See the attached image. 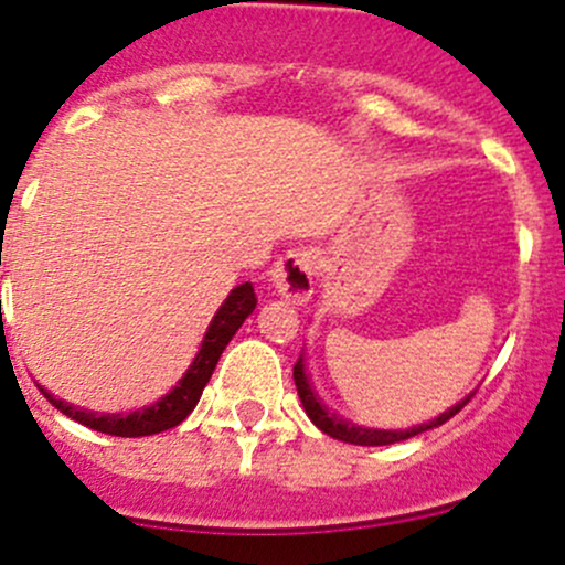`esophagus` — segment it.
<instances>
[{
	"label": "esophagus",
	"mask_w": 565,
	"mask_h": 565,
	"mask_svg": "<svg viewBox=\"0 0 565 565\" xmlns=\"http://www.w3.org/2000/svg\"><path fill=\"white\" fill-rule=\"evenodd\" d=\"M313 276H317V254L311 248H292L273 265L270 284L287 300L306 302L313 292Z\"/></svg>",
	"instance_id": "34e87169"
}]
</instances>
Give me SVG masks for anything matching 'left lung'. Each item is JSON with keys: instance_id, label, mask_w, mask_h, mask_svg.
<instances>
[{"instance_id": "8db88e82", "label": "left lung", "mask_w": 565, "mask_h": 565, "mask_svg": "<svg viewBox=\"0 0 565 565\" xmlns=\"http://www.w3.org/2000/svg\"><path fill=\"white\" fill-rule=\"evenodd\" d=\"M295 387H298V395H300V403L302 408H306L308 419H311L313 425L319 427L322 433H328V436L338 438V441H347V444H358V447H384V444H395V441H406V438L412 436H419V433L430 430V427H438L444 425L447 419H452L457 412H460L462 406H466L468 401L473 397V390L471 395L462 397L460 403H455L449 412H444L441 417L430 419V423L425 425H417V427H408V430H371V427H358V425H349L347 419H338L335 414H330L328 408L322 406V401L317 397V392L311 390V382H308V373H306V365H302V358L295 362Z\"/></svg>"}]
</instances>
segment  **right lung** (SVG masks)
<instances>
[{"instance_id":"obj_1","label":"right lung","mask_w":565,"mask_h":565,"mask_svg":"<svg viewBox=\"0 0 565 565\" xmlns=\"http://www.w3.org/2000/svg\"><path fill=\"white\" fill-rule=\"evenodd\" d=\"M254 308H257V295H254L252 284H237L233 292L227 295V300L222 302L216 317L211 319V324H207V332L203 343H200L198 358H194L192 365L186 367L181 382H178L162 401L153 403V406L138 408V412L129 414H94L88 412V408H75L73 403L58 401V397H53L51 392L43 387H40V392H43L58 412L67 414L70 419L92 427V430L97 433H108V436L138 438L170 430V427L181 425L183 419L194 412L205 384L211 382V373L216 371L218 358H222V352L227 349V343L233 341L237 328L246 322V317Z\"/></svg>"}]
</instances>
